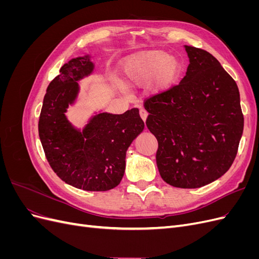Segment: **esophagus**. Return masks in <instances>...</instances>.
I'll list each match as a JSON object with an SVG mask.
<instances>
[{"label": "esophagus", "instance_id": "34e87169", "mask_svg": "<svg viewBox=\"0 0 259 259\" xmlns=\"http://www.w3.org/2000/svg\"><path fill=\"white\" fill-rule=\"evenodd\" d=\"M139 114H140V116H142V119L144 120V122H146L147 117H148V112L145 110V109H140Z\"/></svg>", "mask_w": 259, "mask_h": 259}]
</instances>
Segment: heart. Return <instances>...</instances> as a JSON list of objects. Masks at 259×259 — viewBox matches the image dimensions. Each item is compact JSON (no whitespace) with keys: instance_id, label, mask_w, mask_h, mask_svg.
I'll list each match as a JSON object with an SVG mask.
<instances>
[{"instance_id":"heart-1","label":"heart","mask_w":259,"mask_h":259,"mask_svg":"<svg viewBox=\"0 0 259 259\" xmlns=\"http://www.w3.org/2000/svg\"><path fill=\"white\" fill-rule=\"evenodd\" d=\"M182 74L179 60L163 50L146 51L134 55L125 61L124 82L130 88H144L150 83L154 93L170 90ZM124 91V86H119Z\"/></svg>"}]
</instances>
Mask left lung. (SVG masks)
Segmentation results:
<instances>
[{
	"mask_svg": "<svg viewBox=\"0 0 259 259\" xmlns=\"http://www.w3.org/2000/svg\"><path fill=\"white\" fill-rule=\"evenodd\" d=\"M189 66L180 83L146 99L147 127L158 139L156 165L168 185L200 188L236 159L244 117L238 85L208 52L185 45Z\"/></svg>",
	"mask_w": 259,
	"mask_h": 259,
	"instance_id": "obj_1",
	"label": "left lung"
}]
</instances>
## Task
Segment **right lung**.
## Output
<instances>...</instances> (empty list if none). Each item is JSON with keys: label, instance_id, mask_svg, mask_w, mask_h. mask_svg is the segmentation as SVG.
<instances>
[{"label": "right lung", "instance_id": "obj_1", "mask_svg": "<svg viewBox=\"0 0 259 259\" xmlns=\"http://www.w3.org/2000/svg\"><path fill=\"white\" fill-rule=\"evenodd\" d=\"M90 55L73 58L50 83L38 120V136L51 167L65 183L86 191L120 184L131 144L144 131L137 108L123 114L99 112L80 131L66 116L79 95V82L94 71Z\"/></svg>", "mask_w": 259, "mask_h": 259}]
</instances>
